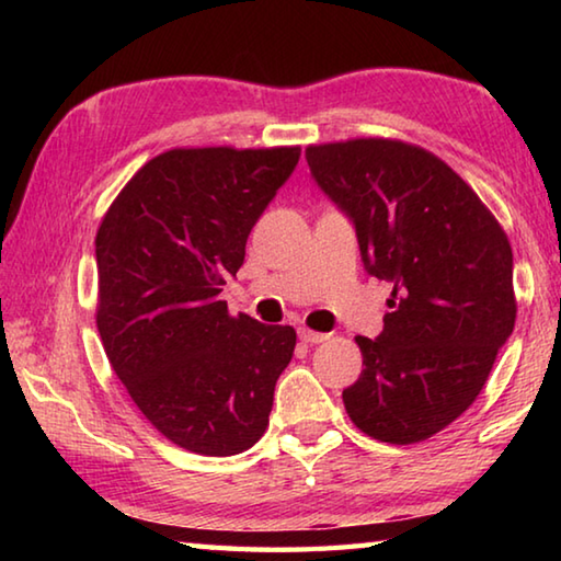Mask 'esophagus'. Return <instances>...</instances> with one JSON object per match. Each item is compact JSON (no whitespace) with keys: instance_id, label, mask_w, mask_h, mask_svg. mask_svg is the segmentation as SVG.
Here are the masks:
<instances>
[{"instance_id":"1","label":"esophagus","mask_w":561,"mask_h":561,"mask_svg":"<svg viewBox=\"0 0 561 561\" xmlns=\"http://www.w3.org/2000/svg\"><path fill=\"white\" fill-rule=\"evenodd\" d=\"M299 339L304 341V344H324V341L329 339V334H321V331H311L307 327L299 329Z\"/></svg>"}]
</instances>
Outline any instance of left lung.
<instances>
[{
    "label": "left lung",
    "instance_id": "left-lung-1",
    "mask_svg": "<svg viewBox=\"0 0 561 561\" xmlns=\"http://www.w3.org/2000/svg\"><path fill=\"white\" fill-rule=\"evenodd\" d=\"M311 178L356 230L371 277L393 284L364 371L344 388L358 431L431 438L468 411L515 329L512 247L472 187L423 148L383 138L309 146Z\"/></svg>",
    "mask_w": 561,
    "mask_h": 561
}]
</instances>
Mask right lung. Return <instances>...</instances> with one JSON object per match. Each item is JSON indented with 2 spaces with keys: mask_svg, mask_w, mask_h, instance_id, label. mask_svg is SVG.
Instances as JSON below:
<instances>
[{
  "mask_svg": "<svg viewBox=\"0 0 561 561\" xmlns=\"http://www.w3.org/2000/svg\"><path fill=\"white\" fill-rule=\"evenodd\" d=\"M299 148H175L130 178L96 234V324L133 403L180 448L227 458L267 431L297 331L227 314L222 284Z\"/></svg>",
  "mask_w": 561,
  "mask_h": 561,
  "instance_id": "obj_1",
  "label": "right lung"
}]
</instances>
